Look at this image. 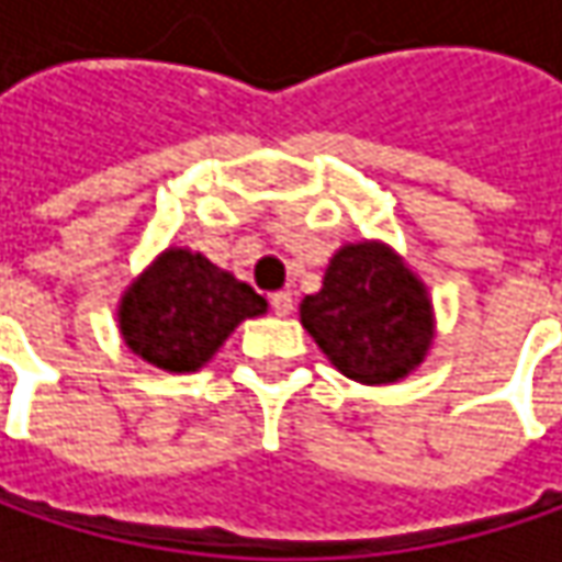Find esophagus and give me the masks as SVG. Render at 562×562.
Returning <instances> with one entry per match:
<instances>
[{"instance_id":"esophagus-1","label":"esophagus","mask_w":562,"mask_h":562,"mask_svg":"<svg viewBox=\"0 0 562 562\" xmlns=\"http://www.w3.org/2000/svg\"><path fill=\"white\" fill-rule=\"evenodd\" d=\"M271 313L274 315H291L293 313V293L291 291H278L269 296Z\"/></svg>"}]
</instances>
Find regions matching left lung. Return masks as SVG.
<instances>
[{
  "mask_svg": "<svg viewBox=\"0 0 562 562\" xmlns=\"http://www.w3.org/2000/svg\"><path fill=\"white\" fill-rule=\"evenodd\" d=\"M300 322L337 369L362 384L409 375L431 344V303L416 274L381 244L337 249Z\"/></svg>",
  "mask_w": 562,
  "mask_h": 562,
  "instance_id": "obj_1",
  "label": "left lung"
}]
</instances>
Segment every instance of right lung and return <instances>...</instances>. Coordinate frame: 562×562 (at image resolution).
Instances as JSON below:
<instances>
[{
    "label": "right lung",
    "instance_id": "1",
    "mask_svg": "<svg viewBox=\"0 0 562 562\" xmlns=\"http://www.w3.org/2000/svg\"><path fill=\"white\" fill-rule=\"evenodd\" d=\"M266 300L200 252L168 249L121 303V335L146 362L168 372H196L225 337Z\"/></svg>",
    "mask_w": 562,
    "mask_h": 562
}]
</instances>
